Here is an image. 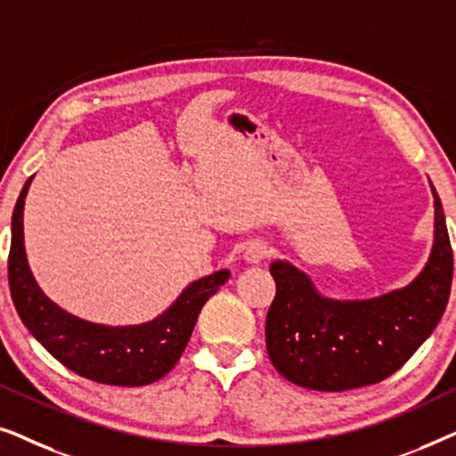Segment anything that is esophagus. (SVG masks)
I'll return each instance as SVG.
<instances>
[{"label":"esophagus","mask_w":456,"mask_h":456,"mask_svg":"<svg viewBox=\"0 0 456 456\" xmlns=\"http://www.w3.org/2000/svg\"><path fill=\"white\" fill-rule=\"evenodd\" d=\"M267 255H270V247H267L264 240H251L245 247V259L248 264H259V261H264Z\"/></svg>","instance_id":"34e87169"}]
</instances>
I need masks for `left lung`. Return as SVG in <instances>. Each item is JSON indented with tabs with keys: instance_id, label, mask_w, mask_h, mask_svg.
<instances>
[{
	"instance_id": "left-lung-1",
	"label": "left lung",
	"mask_w": 456,
	"mask_h": 456,
	"mask_svg": "<svg viewBox=\"0 0 456 456\" xmlns=\"http://www.w3.org/2000/svg\"><path fill=\"white\" fill-rule=\"evenodd\" d=\"M434 199L432 257L403 290L371 301H330L303 272L273 261L265 346L280 376L303 388L340 392L382 382L413 357L438 326L452 284V247L436 191Z\"/></svg>"
}]
</instances>
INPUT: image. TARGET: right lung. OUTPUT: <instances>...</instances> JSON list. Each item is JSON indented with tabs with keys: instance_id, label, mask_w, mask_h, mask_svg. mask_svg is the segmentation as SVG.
Listing matches in <instances>:
<instances>
[{
	"instance_id": "right-lung-1",
	"label": "right lung",
	"mask_w": 456,
	"mask_h": 456,
	"mask_svg": "<svg viewBox=\"0 0 456 456\" xmlns=\"http://www.w3.org/2000/svg\"><path fill=\"white\" fill-rule=\"evenodd\" d=\"M28 184L30 178L12 216L8 255L10 295L24 326L61 365L93 382L145 386L164 378L189 345L199 311L230 278V272L220 270L192 282L164 315L142 326L108 328L78 320L49 301L28 270L22 242V209Z\"/></svg>"
}]
</instances>
